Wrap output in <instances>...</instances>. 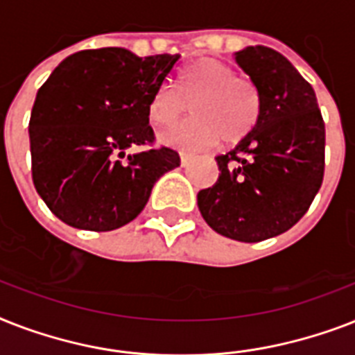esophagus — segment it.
<instances>
[{
  "instance_id": "esophagus-1",
  "label": "esophagus",
  "mask_w": 355,
  "mask_h": 355,
  "mask_svg": "<svg viewBox=\"0 0 355 355\" xmlns=\"http://www.w3.org/2000/svg\"><path fill=\"white\" fill-rule=\"evenodd\" d=\"M189 160H191V155H188V153H180V166L186 167L189 164Z\"/></svg>"
}]
</instances>
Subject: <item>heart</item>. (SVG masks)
<instances>
[{"instance_id": "1", "label": "heart", "mask_w": 355, "mask_h": 355, "mask_svg": "<svg viewBox=\"0 0 355 355\" xmlns=\"http://www.w3.org/2000/svg\"><path fill=\"white\" fill-rule=\"evenodd\" d=\"M193 118L162 136L175 149L199 150L223 144H237L258 125L261 97L250 80L239 79L228 64L202 58L189 64L178 75L177 90L160 86L149 101V119L158 127H169L186 110Z\"/></svg>"}]
</instances>
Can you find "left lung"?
<instances>
[{
	"label": "left lung",
	"mask_w": 355,
	"mask_h": 355,
	"mask_svg": "<svg viewBox=\"0 0 355 355\" xmlns=\"http://www.w3.org/2000/svg\"><path fill=\"white\" fill-rule=\"evenodd\" d=\"M236 62L261 97L258 125L227 155L219 178L197 195L217 234L243 243L280 236L308 211L324 177V121L308 80L275 49L248 46Z\"/></svg>",
	"instance_id": "left-lung-1"
}]
</instances>
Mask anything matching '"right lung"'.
<instances>
[{"label": "right lung", "instance_id": "add662e5", "mask_svg": "<svg viewBox=\"0 0 355 355\" xmlns=\"http://www.w3.org/2000/svg\"><path fill=\"white\" fill-rule=\"evenodd\" d=\"M180 55L138 57L123 47L86 49L53 69L36 94L29 121L33 182L66 225L108 232L139 216L153 186L180 166L153 145L149 101Z\"/></svg>", "mask_w": 355, "mask_h": 355}]
</instances>
